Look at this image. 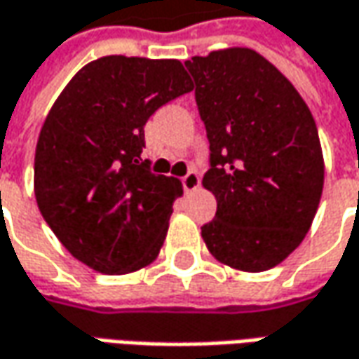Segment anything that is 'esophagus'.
<instances>
[{
    "label": "esophagus",
    "instance_id": "1",
    "mask_svg": "<svg viewBox=\"0 0 359 359\" xmlns=\"http://www.w3.org/2000/svg\"><path fill=\"white\" fill-rule=\"evenodd\" d=\"M198 187H201V177H198V172H196V170H189V172L182 177V189H184V192L196 191Z\"/></svg>",
    "mask_w": 359,
    "mask_h": 359
}]
</instances>
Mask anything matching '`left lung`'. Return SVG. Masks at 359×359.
I'll list each match as a JSON object with an SVG mask.
<instances>
[{
	"label": "left lung",
	"mask_w": 359,
	"mask_h": 359,
	"mask_svg": "<svg viewBox=\"0 0 359 359\" xmlns=\"http://www.w3.org/2000/svg\"><path fill=\"white\" fill-rule=\"evenodd\" d=\"M210 142L203 187L217 198L203 238L218 262L264 272L288 258L312 226L324 156L314 117L268 59L230 47L184 61Z\"/></svg>",
	"instance_id": "left-lung-1"
}]
</instances>
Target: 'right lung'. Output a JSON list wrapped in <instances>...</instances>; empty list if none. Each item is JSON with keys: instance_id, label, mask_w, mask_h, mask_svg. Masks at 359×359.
Segmentation results:
<instances>
[{"instance_id": "add662e5", "label": "right lung", "mask_w": 359, "mask_h": 359, "mask_svg": "<svg viewBox=\"0 0 359 359\" xmlns=\"http://www.w3.org/2000/svg\"><path fill=\"white\" fill-rule=\"evenodd\" d=\"M189 91L177 59L107 55L79 69L57 97L35 149V201L83 264L129 274L158 256L182 187L141 158L144 125Z\"/></svg>"}]
</instances>
